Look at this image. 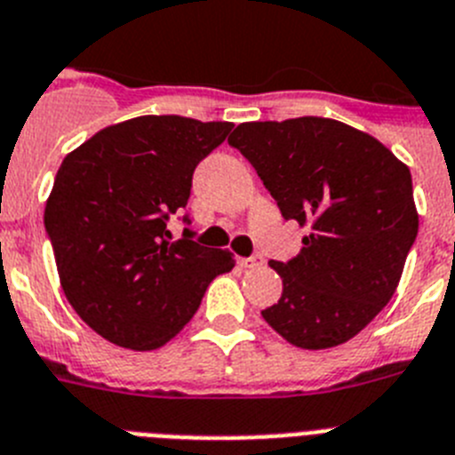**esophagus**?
Masks as SVG:
<instances>
[{
  "label": "esophagus",
  "instance_id": "obj_1",
  "mask_svg": "<svg viewBox=\"0 0 455 455\" xmlns=\"http://www.w3.org/2000/svg\"><path fill=\"white\" fill-rule=\"evenodd\" d=\"M261 264H264V257H261V254H252V257H243V259H240V266H243V268H257V266Z\"/></svg>",
  "mask_w": 455,
  "mask_h": 455
}]
</instances>
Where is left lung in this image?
Instances as JSON below:
<instances>
[{"instance_id": "8db88e82", "label": "left lung", "mask_w": 455, "mask_h": 455, "mask_svg": "<svg viewBox=\"0 0 455 455\" xmlns=\"http://www.w3.org/2000/svg\"><path fill=\"white\" fill-rule=\"evenodd\" d=\"M285 220L311 234L264 320L291 346L323 350L362 331L393 299L416 234L411 172L367 132L323 116L240 124L228 138Z\"/></svg>"}]
</instances>
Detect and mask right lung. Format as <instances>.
Returning <instances> with one entry per match:
<instances>
[{
    "label": "right lung",
    "mask_w": 455,
    "mask_h": 455,
    "mask_svg": "<svg viewBox=\"0 0 455 455\" xmlns=\"http://www.w3.org/2000/svg\"><path fill=\"white\" fill-rule=\"evenodd\" d=\"M234 124L138 116L109 125L62 161L44 227L62 290L102 339L132 350L168 343L201 306L208 285L235 266L227 250L203 247L194 231L170 243L196 165ZM191 224L189 215L180 217Z\"/></svg>",
    "instance_id": "obj_1"
}]
</instances>
